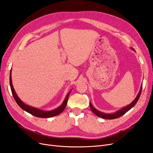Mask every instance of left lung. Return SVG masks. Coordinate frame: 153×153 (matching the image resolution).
Masks as SVG:
<instances>
[{
  "mask_svg": "<svg viewBox=\"0 0 153 153\" xmlns=\"http://www.w3.org/2000/svg\"><path fill=\"white\" fill-rule=\"evenodd\" d=\"M131 49L134 51V49H133V48H131ZM142 88H143V85H142L141 87H140V91L139 92V94L137 95V96L136 98L134 99V101H133L132 102H131V104H130L129 105H128V106L122 108L121 109L117 111V112H115V113H114L113 114H107V113H102L101 111H99L97 110L96 108H94L92 106V104L90 102L91 109L92 110V111L95 114L97 115V117H99L100 118H104V119H108V120H112V119L118 118H119L120 117H122V116H123L124 114H125L127 111H128L131 108H132L135 106V105L136 104V103L137 102L138 100H139V99L140 97L141 92H142Z\"/></svg>",
  "mask_w": 153,
  "mask_h": 153,
  "instance_id": "obj_1",
  "label": "left lung"
}]
</instances>
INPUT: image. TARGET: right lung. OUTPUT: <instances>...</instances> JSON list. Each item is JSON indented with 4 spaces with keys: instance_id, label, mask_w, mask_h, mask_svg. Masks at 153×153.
Listing matches in <instances>:
<instances>
[{
    "instance_id": "obj_1",
    "label": "right lung",
    "mask_w": 153,
    "mask_h": 153,
    "mask_svg": "<svg viewBox=\"0 0 153 153\" xmlns=\"http://www.w3.org/2000/svg\"><path fill=\"white\" fill-rule=\"evenodd\" d=\"M9 82H10V89H11L13 96L14 97V99H15L16 102V103L18 104V106L21 108L25 110V111L30 113L31 114L35 116V117H39V118H51V117H54V116L58 115L60 113H61L63 111H64V109H65V108L66 106L68 100V97H69V95L71 92V91L68 92L66 98L64 100V101H63V102L62 103V104L60 106H59L58 108H57L56 109H55L54 110H52V111H44V110H41L38 108L28 106V105L25 104L23 101H22V100L19 98V97L17 96V94L15 92V91L14 89L13 83H12L11 70H10V71Z\"/></svg>"
}]
</instances>
